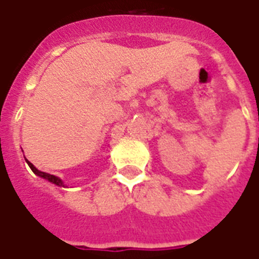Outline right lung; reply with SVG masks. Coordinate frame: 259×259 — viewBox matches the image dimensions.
I'll return each instance as SVG.
<instances>
[{"instance_id":"right-lung-1","label":"right lung","mask_w":259,"mask_h":259,"mask_svg":"<svg viewBox=\"0 0 259 259\" xmlns=\"http://www.w3.org/2000/svg\"><path fill=\"white\" fill-rule=\"evenodd\" d=\"M25 160H26V159H25ZM26 163H28L29 167H30V169H32L33 172L36 174V175H38V177H41V178H44V179H48V181L52 182V183H55L56 186H63V187H64V183H63V181H61V179H59V178L55 177V175H51V174L42 172V171H40V169H37L36 167H34V165H33L30 162H28V160H26Z\"/></svg>"}]
</instances>
